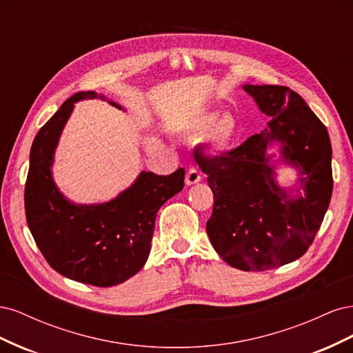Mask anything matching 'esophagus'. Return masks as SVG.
Returning <instances> with one entry per match:
<instances>
[{
    "label": "esophagus",
    "instance_id": "obj_1",
    "mask_svg": "<svg viewBox=\"0 0 353 353\" xmlns=\"http://www.w3.org/2000/svg\"><path fill=\"white\" fill-rule=\"evenodd\" d=\"M200 179H201V174L199 172V170H197L196 168L188 169V172H187V175H185V184H187V185L197 184Z\"/></svg>",
    "mask_w": 353,
    "mask_h": 353
}]
</instances>
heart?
Returning <instances> with one entry per match:
<instances>
[{
	"label": "heart",
	"instance_id": "b5f03b06",
	"mask_svg": "<svg viewBox=\"0 0 353 353\" xmlns=\"http://www.w3.org/2000/svg\"><path fill=\"white\" fill-rule=\"evenodd\" d=\"M218 113H205L190 123V131L197 135L206 134L208 130L209 141L218 150L228 148L237 134V122L231 114L221 116L218 121Z\"/></svg>",
	"mask_w": 353,
	"mask_h": 353
}]
</instances>
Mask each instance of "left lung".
<instances>
[{
	"mask_svg": "<svg viewBox=\"0 0 353 353\" xmlns=\"http://www.w3.org/2000/svg\"><path fill=\"white\" fill-rule=\"evenodd\" d=\"M268 128L237 148L194 160L208 175L213 212L206 231L213 249L243 271H265L301 258L321 227L333 193L331 143L324 123L305 100L280 85H244ZM279 141L286 163L301 174L296 194L276 184L265 148Z\"/></svg>",
	"mask_w": 353,
	"mask_h": 353,
	"instance_id": "1",
	"label": "left lung"
}]
</instances>
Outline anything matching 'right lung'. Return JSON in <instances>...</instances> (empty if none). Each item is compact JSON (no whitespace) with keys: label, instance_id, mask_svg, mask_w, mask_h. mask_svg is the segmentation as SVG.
<instances>
[{"label":"right lung","instance_id":"right-lung-1","mask_svg":"<svg viewBox=\"0 0 353 353\" xmlns=\"http://www.w3.org/2000/svg\"><path fill=\"white\" fill-rule=\"evenodd\" d=\"M95 97L94 91L73 94L38 131L30 148L25 212L32 237L52 270L83 284L112 287L144 266L157 212L184 188L185 174L184 168L170 175L141 172L130 188L108 203L69 201L52 181V157L73 104Z\"/></svg>","mask_w":353,"mask_h":353}]
</instances>
